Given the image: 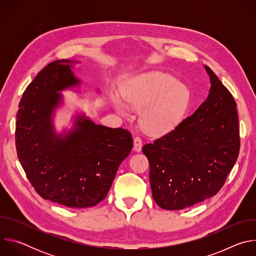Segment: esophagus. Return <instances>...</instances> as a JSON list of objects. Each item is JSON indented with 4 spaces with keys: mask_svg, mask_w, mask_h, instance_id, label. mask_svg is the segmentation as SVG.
<instances>
[{
    "mask_svg": "<svg viewBox=\"0 0 256 256\" xmlns=\"http://www.w3.org/2000/svg\"><path fill=\"white\" fill-rule=\"evenodd\" d=\"M142 138L140 136H136L134 138V150L136 152H140L142 150Z\"/></svg>",
    "mask_w": 256,
    "mask_h": 256,
    "instance_id": "obj_1",
    "label": "esophagus"
}]
</instances>
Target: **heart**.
<instances>
[{
	"label": "heart",
	"mask_w": 256,
	"mask_h": 256,
	"mask_svg": "<svg viewBox=\"0 0 256 256\" xmlns=\"http://www.w3.org/2000/svg\"><path fill=\"white\" fill-rule=\"evenodd\" d=\"M122 96L132 109H142L140 124L152 134H163L184 118L190 102L186 85L163 72H152L130 80L122 87ZM116 110L128 116L130 109L118 97L112 98Z\"/></svg>",
	"instance_id": "obj_1"
}]
</instances>
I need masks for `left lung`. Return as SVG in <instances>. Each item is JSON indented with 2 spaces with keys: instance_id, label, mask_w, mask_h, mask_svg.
Returning a JSON list of instances; mask_svg holds the SVG:
<instances>
[{
  "instance_id": "8db88e82",
  "label": "left lung",
  "mask_w": 256,
  "mask_h": 256,
  "mask_svg": "<svg viewBox=\"0 0 256 256\" xmlns=\"http://www.w3.org/2000/svg\"><path fill=\"white\" fill-rule=\"evenodd\" d=\"M204 68L212 84L206 101L142 149L150 164L153 198L165 210L186 208L216 194L239 155L237 104L214 72Z\"/></svg>"
}]
</instances>
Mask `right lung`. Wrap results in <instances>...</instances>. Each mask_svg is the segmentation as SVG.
<instances>
[{"label": "right lung", "mask_w": 256, "mask_h": 256, "mask_svg": "<svg viewBox=\"0 0 256 256\" xmlns=\"http://www.w3.org/2000/svg\"><path fill=\"white\" fill-rule=\"evenodd\" d=\"M68 60L44 68L27 86L19 103L15 142L26 176L42 198L68 208H89L107 196L120 163L132 148L122 128L95 124L78 116L76 128L56 136L52 114L62 95L77 86Z\"/></svg>", "instance_id": "add662e5"}]
</instances>
